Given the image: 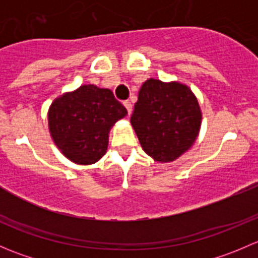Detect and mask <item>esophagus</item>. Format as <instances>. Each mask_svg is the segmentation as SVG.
<instances>
[{
	"instance_id": "34e87169",
	"label": "esophagus",
	"mask_w": 258,
	"mask_h": 258,
	"mask_svg": "<svg viewBox=\"0 0 258 258\" xmlns=\"http://www.w3.org/2000/svg\"><path fill=\"white\" fill-rule=\"evenodd\" d=\"M123 105H124V107L127 108V112H128V114H131L132 113V103L130 102V101H124Z\"/></svg>"
}]
</instances>
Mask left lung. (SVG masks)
Segmentation results:
<instances>
[{"label":"left lung","instance_id":"1","mask_svg":"<svg viewBox=\"0 0 258 258\" xmlns=\"http://www.w3.org/2000/svg\"><path fill=\"white\" fill-rule=\"evenodd\" d=\"M202 114L186 85L150 79L141 86L131 124L142 148L157 162H172L196 141Z\"/></svg>","mask_w":258,"mask_h":258}]
</instances>
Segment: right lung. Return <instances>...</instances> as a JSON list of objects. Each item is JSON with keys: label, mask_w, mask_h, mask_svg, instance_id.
Returning <instances> with one entry per match:
<instances>
[{"label": "right lung", "mask_w": 258, "mask_h": 258, "mask_svg": "<svg viewBox=\"0 0 258 258\" xmlns=\"http://www.w3.org/2000/svg\"><path fill=\"white\" fill-rule=\"evenodd\" d=\"M126 114L112 91L83 85L59 96L49 106V134L69 160L92 165L107 151L111 127Z\"/></svg>", "instance_id": "add662e5"}]
</instances>
